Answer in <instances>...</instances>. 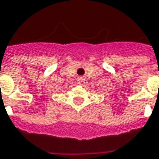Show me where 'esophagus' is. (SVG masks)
Instances as JSON below:
<instances>
[{
    "label": "esophagus",
    "instance_id": "1",
    "mask_svg": "<svg viewBox=\"0 0 159 159\" xmlns=\"http://www.w3.org/2000/svg\"><path fill=\"white\" fill-rule=\"evenodd\" d=\"M77 81H78V84H80V85H83L85 83V78L83 76L77 77Z\"/></svg>",
    "mask_w": 159,
    "mask_h": 159
}]
</instances>
